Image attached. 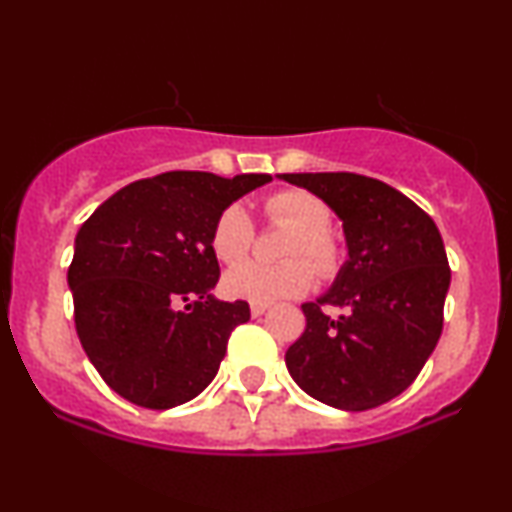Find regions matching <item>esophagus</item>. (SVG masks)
I'll return each instance as SVG.
<instances>
[{"label": "esophagus", "instance_id": "1", "mask_svg": "<svg viewBox=\"0 0 512 512\" xmlns=\"http://www.w3.org/2000/svg\"><path fill=\"white\" fill-rule=\"evenodd\" d=\"M269 310V303H250V313L252 317H260Z\"/></svg>", "mask_w": 512, "mask_h": 512}]
</instances>
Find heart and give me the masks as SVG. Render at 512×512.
Instances as JSON below:
<instances>
[{"instance_id": "1", "label": "heart", "mask_w": 512, "mask_h": 512, "mask_svg": "<svg viewBox=\"0 0 512 512\" xmlns=\"http://www.w3.org/2000/svg\"><path fill=\"white\" fill-rule=\"evenodd\" d=\"M264 214L272 226L289 228L291 236L284 243V257L279 264L240 262L223 274L226 296L250 303H274L281 298H298L310 291L315 272L332 276L342 267V248L330 233L332 209L325 199L308 190H281L264 202ZM255 223L248 209L233 202L216 216L211 228V250L221 262H238L252 250ZM305 259H310L305 263Z\"/></svg>"}]
</instances>
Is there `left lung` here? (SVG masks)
Masks as SVG:
<instances>
[{"label": "left lung", "instance_id": "1", "mask_svg": "<svg viewBox=\"0 0 512 512\" xmlns=\"http://www.w3.org/2000/svg\"><path fill=\"white\" fill-rule=\"evenodd\" d=\"M342 219L349 260L332 289L303 303L305 332L286 351L303 392L344 411L402 395L443 332L450 267L438 226L385 182L356 173H284ZM339 307L342 316H330Z\"/></svg>", "mask_w": 512, "mask_h": 512}]
</instances>
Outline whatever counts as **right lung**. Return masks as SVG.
Wrapping results in <instances>:
<instances>
[{"label": "right lung", "mask_w": 512, "mask_h": 512, "mask_svg": "<svg viewBox=\"0 0 512 512\" xmlns=\"http://www.w3.org/2000/svg\"><path fill=\"white\" fill-rule=\"evenodd\" d=\"M269 180L170 170L129 182L79 228L67 272L76 334L127 402L178 407L219 373L250 305L211 296L221 274L211 228L228 204Z\"/></svg>", "instance_id": "right-lung-1"}]
</instances>
